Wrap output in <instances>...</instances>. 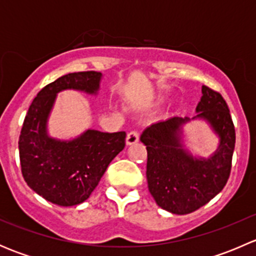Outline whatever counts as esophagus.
<instances>
[{
    "label": "esophagus",
    "mask_w": 256,
    "mask_h": 256,
    "mask_svg": "<svg viewBox=\"0 0 256 256\" xmlns=\"http://www.w3.org/2000/svg\"><path fill=\"white\" fill-rule=\"evenodd\" d=\"M138 138H140V135H138V131H131V132L128 134L126 136V144L130 146V144H135L138 142Z\"/></svg>",
    "instance_id": "obj_1"
}]
</instances>
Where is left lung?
<instances>
[{"label": "left lung", "instance_id": "obj_1", "mask_svg": "<svg viewBox=\"0 0 256 256\" xmlns=\"http://www.w3.org/2000/svg\"><path fill=\"white\" fill-rule=\"evenodd\" d=\"M197 115L152 124L141 135L147 150V184L157 206L178 216L207 204L224 188L232 168L236 130L228 105L219 92L202 86ZM207 122L218 136L217 150L209 158L194 156L185 147L186 123Z\"/></svg>", "mask_w": 256, "mask_h": 256}]
</instances>
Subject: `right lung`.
<instances>
[{"label":"right lung","mask_w":256,"mask_h":256,"mask_svg":"<svg viewBox=\"0 0 256 256\" xmlns=\"http://www.w3.org/2000/svg\"><path fill=\"white\" fill-rule=\"evenodd\" d=\"M102 79L99 72L60 76L38 92L26 115L18 141L23 178L37 194L54 204L70 207L86 200L125 147L124 131L109 134L88 128L70 140L48 134V118L58 92L76 90L98 95Z\"/></svg>","instance_id":"1"}]
</instances>
